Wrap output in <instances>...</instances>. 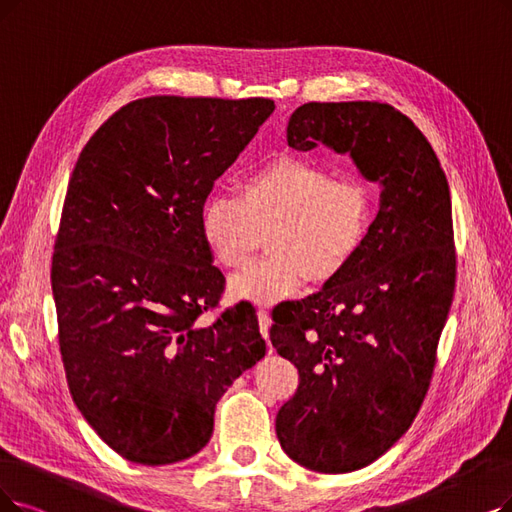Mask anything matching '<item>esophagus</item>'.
<instances>
[{
	"label": "esophagus",
	"mask_w": 512,
	"mask_h": 512,
	"mask_svg": "<svg viewBox=\"0 0 512 512\" xmlns=\"http://www.w3.org/2000/svg\"><path fill=\"white\" fill-rule=\"evenodd\" d=\"M256 315H258V325H260V334H262L264 338H269V327H271V317H269L267 309H262V306H258V311H256Z\"/></svg>",
	"instance_id": "1"
}]
</instances>
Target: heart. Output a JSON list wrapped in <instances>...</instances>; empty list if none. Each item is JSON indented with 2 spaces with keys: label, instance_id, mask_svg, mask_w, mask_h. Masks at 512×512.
<instances>
[{
  "label": "heart",
  "instance_id": "obj_1",
  "mask_svg": "<svg viewBox=\"0 0 512 512\" xmlns=\"http://www.w3.org/2000/svg\"><path fill=\"white\" fill-rule=\"evenodd\" d=\"M374 222V199L359 180L309 159L283 155L245 176L237 195H212L201 208L199 229L212 258L224 269L248 260L256 229L267 258L231 279L235 298L273 304L313 283L338 279L359 258Z\"/></svg>",
  "mask_w": 512,
  "mask_h": 512
}]
</instances>
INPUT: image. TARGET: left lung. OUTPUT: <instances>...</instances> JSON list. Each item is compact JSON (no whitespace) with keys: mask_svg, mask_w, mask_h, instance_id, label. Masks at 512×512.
<instances>
[{"mask_svg":"<svg viewBox=\"0 0 512 512\" xmlns=\"http://www.w3.org/2000/svg\"><path fill=\"white\" fill-rule=\"evenodd\" d=\"M288 145L349 153L382 187L359 258L271 327L300 376L275 422L283 452L317 473H351L401 439L431 384L456 288L452 199L424 134L384 102H306Z\"/></svg>","mask_w":512,"mask_h":512,"instance_id":"left-lung-1","label":"left lung"}]
</instances>
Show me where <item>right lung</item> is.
Segmentation results:
<instances>
[{
	"instance_id": "right-lung-1",
	"label": "right lung",
	"mask_w": 512,
	"mask_h": 512,
	"mask_svg": "<svg viewBox=\"0 0 512 512\" xmlns=\"http://www.w3.org/2000/svg\"><path fill=\"white\" fill-rule=\"evenodd\" d=\"M273 111L269 98H138L79 153L52 256L58 344L77 410L130 462L206 447L218 399L267 353L250 302L197 323L224 292L199 218Z\"/></svg>"
}]
</instances>
